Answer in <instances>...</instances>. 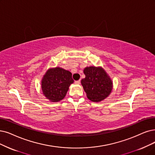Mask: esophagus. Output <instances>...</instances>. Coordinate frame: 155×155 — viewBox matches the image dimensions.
<instances>
[{
	"label": "esophagus",
	"instance_id": "34e87169",
	"mask_svg": "<svg viewBox=\"0 0 155 155\" xmlns=\"http://www.w3.org/2000/svg\"><path fill=\"white\" fill-rule=\"evenodd\" d=\"M74 83H75L76 84H80V80H78V81H76Z\"/></svg>",
	"mask_w": 155,
	"mask_h": 155
}]
</instances>
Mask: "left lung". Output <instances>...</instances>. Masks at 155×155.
Instances as JSON below:
<instances>
[{
  "label": "left lung",
  "mask_w": 155,
  "mask_h": 155,
  "mask_svg": "<svg viewBox=\"0 0 155 155\" xmlns=\"http://www.w3.org/2000/svg\"><path fill=\"white\" fill-rule=\"evenodd\" d=\"M85 78L81 84L88 98L92 102H100L107 98L113 90V81L101 67H88L83 71Z\"/></svg>",
  "instance_id": "1"
}]
</instances>
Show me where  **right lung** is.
Instances as JSON below:
<instances>
[{
    "label": "right lung",
    "instance_id": "add662e5",
    "mask_svg": "<svg viewBox=\"0 0 155 155\" xmlns=\"http://www.w3.org/2000/svg\"><path fill=\"white\" fill-rule=\"evenodd\" d=\"M73 83L71 72L60 67L51 68L42 79V94L50 102H59L65 97L69 86Z\"/></svg>",
    "mask_w": 155,
    "mask_h": 155
}]
</instances>
